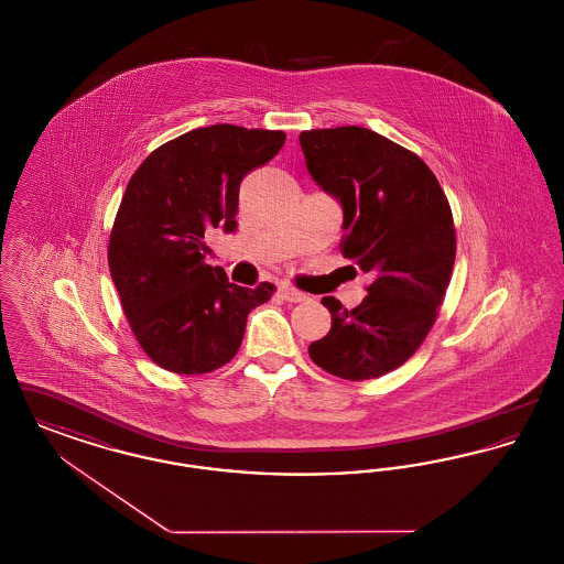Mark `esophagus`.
<instances>
[{"mask_svg": "<svg viewBox=\"0 0 564 564\" xmlns=\"http://www.w3.org/2000/svg\"><path fill=\"white\" fill-rule=\"evenodd\" d=\"M281 295H283L288 302H304V300H308V295L302 294L300 290L290 288V285H281Z\"/></svg>", "mask_w": 564, "mask_h": 564, "instance_id": "obj_1", "label": "esophagus"}]
</instances>
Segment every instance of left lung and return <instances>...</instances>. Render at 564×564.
<instances>
[{
	"mask_svg": "<svg viewBox=\"0 0 564 564\" xmlns=\"http://www.w3.org/2000/svg\"><path fill=\"white\" fill-rule=\"evenodd\" d=\"M306 169L345 212L343 256L372 274L352 311L327 295L332 329L308 347L327 375L370 380L405 364L427 338L448 290L456 232L430 166L361 127L300 133Z\"/></svg>",
	"mask_w": 564,
	"mask_h": 564,
	"instance_id": "obj_1",
	"label": "left lung"
}]
</instances>
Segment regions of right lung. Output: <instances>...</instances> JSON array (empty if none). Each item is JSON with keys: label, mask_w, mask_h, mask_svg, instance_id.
<instances>
[{"label": "right lung", "mask_w": 564, "mask_h": 564, "mask_svg": "<svg viewBox=\"0 0 564 564\" xmlns=\"http://www.w3.org/2000/svg\"><path fill=\"white\" fill-rule=\"evenodd\" d=\"M283 131L214 124L156 148L134 171L109 232L108 264L131 332L175 375H207L241 347L247 315L272 283L249 290L205 262V232L237 228L242 177L276 156Z\"/></svg>", "instance_id": "1"}]
</instances>
